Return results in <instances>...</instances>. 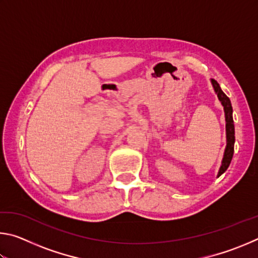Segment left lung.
I'll use <instances>...</instances> for the list:
<instances>
[{
    "instance_id": "1",
    "label": "left lung",
    "mask_w": 258,
    "mask_h": 258,
    "mask_svg": "<svg viewBox=\"0 0 258 258\" xmlns=\"http://www.w3.org/2000/svg\"><path fill=\"white\" fill-rule=\"evenodd\" d=\"M211 83L213 85V89L217 94V98L220 100L222 107L224 109V116H225V132H226V146L223 155V159H222L221 167L218 169L217 177L221 176L228 167L230 166L231 160H232L233 152H234V124H233V117H232V104H231L230 99L226 97L225 93L221 90V86L215 80H211Z\"/></svg>"
}]
</instances>
